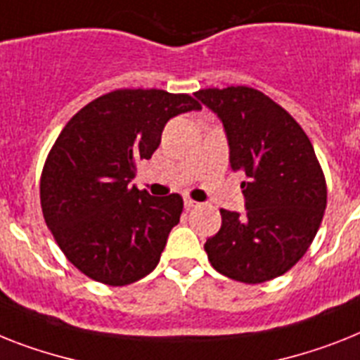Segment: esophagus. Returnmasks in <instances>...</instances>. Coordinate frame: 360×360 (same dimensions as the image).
<instances>
[{
  "mask_svg": "<svg viewBox=\"0 0 360 360\" xmlns=\"http://www.w3.org/2000/svg\"><path fill=\"white\" fill-rule=\"evenodd\" d=\"M184 206H186V210H191V207L198 206V202L191 200V198H184Z\"/></svg>",
  "mask_w": 360,
  "mask_h": 360,
  "instance_id": "esophagus-1",
  "label": "esophagus"
}]
</instances>
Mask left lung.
I'll use <instances>...</instances> for the list:
<instances>
[{
	"label": "left lung",
	"mask_w": 360,
	"mask_h": 360,
	"mask_svg": "<svg viewBox=\"0 0 360 360\" xmlns=\"http://www.w3.org/2000/svg\"><path fill=\"white\" fill-rule=\"evenodd\" d=\"M222 121L230 165L246 212L221 210L222 224L204 245L217 272L243 283L285 274L313 243L328 204V187L314 148L292 115L248 86L195 94Z\"/></svg>",
	"instance_id": "1"
}]
</instances>
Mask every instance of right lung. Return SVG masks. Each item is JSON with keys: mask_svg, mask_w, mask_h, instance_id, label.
<instances>
[{"mask_svg": "<svg viewBox=\"0 0 360 360\" xmlns=\"http://www.w3.org/2000/svg\"><path fill=\"white\" fill-rule=\"evenodd\" d=\"M200 108L187 94L115 90L62 129L41 171L40 204L56 245L82 274L121 287L156 269L184 200L178 193L150 197L130 182L165 123Z\"/></svg>", "mask_w": 360, "mask_h": 360, "instance_id": "obj_1", "label": "right lung"}]
</instances>
